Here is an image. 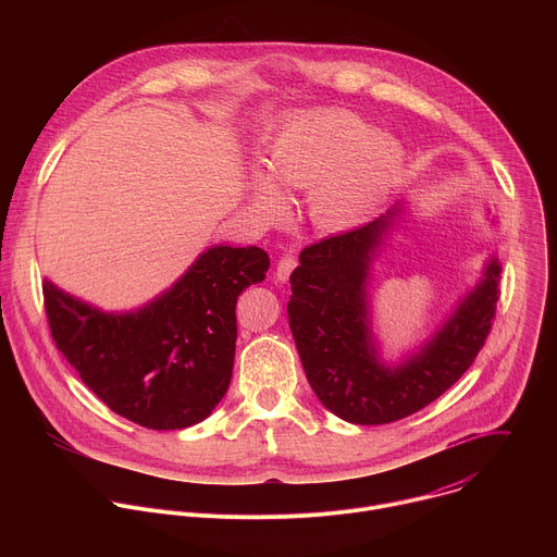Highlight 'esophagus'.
<instances>
[{
  "label": "esophagus",
  "mask_w": 557,
  "mask_h": 557,
  "mask_svg": "<svg viewBox=\"0 0 557 557\" xmlns=\"http://www.w3.org/2000/svg\"><path fill=\"white\" fill-rule=\"evenodd\" d=\"M295 267H297L295 256H284V258H280L277 269H275V277H277V282H286V280L290 277V273L295 271Z\"/></svg>",
  "instance_id": "34e87169"
}]
</instances>
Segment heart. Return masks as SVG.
Here are the masks:
<instances>
[{
    "instance_id": "heart-1",
    "label": "heart",
    "mask_w": 557,
    "mask_h": 557,
    "mask_svg": "<svg viewBox=\"0 0 557 557\" xmlns=\"http://www.w3.org/2000/svg\"><path fill=\"white\" fill-rule=\"evenodd\" d=\"M406 145L342 108L286 119L264 147V168L249 174V202L264 218H282L288 196L310 194L317 224L350 228L368 220L399 185Z\"/></svg>"
}]
</instances>
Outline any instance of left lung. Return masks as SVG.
Wrapping results in <instances>:
<instances>
[{"label":"left lung","instance_id":"obj_1","mask_svg":"<svg viewBox=\"0 0 557 557\" xmlns=\"http://www.w3.org/2000/svg\"><path fill=\"white\" fill-rule=\"evenodd\" d=\"M404 213L406 202H396L355 231L306 247L290 273L286 310L306 379L324 408L355 425L399 421L438 399L479 357L496 312L503 267L492 253L481 280L417 350L396 363L381 357L368 288Z\"/></svg>","mask_w":557,"mask_h":557}]
</instances>
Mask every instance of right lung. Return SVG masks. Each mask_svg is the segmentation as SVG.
<instances>
[{"label": "right lung", "instance_id": "1", "mask_svg": "<svg viewBox=\"0 0 557 557\" xmlns=\"http://www.w3.org/2000/svg\"><path fill=\"white\" fill-rule=\"evenodd\" d=\"M258 247L215 245L140 308L108 312L44 282L57 348L116 414L149 430L205 421L233 372L237 297L267 277Z\"/></svg>", "mask_w": 557, "mask_h": 557}]
</instances>
